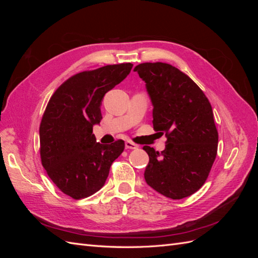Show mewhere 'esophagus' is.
Masks as SVG:
<instances>
[{
  "label": "esophagus",
  "instance_id": "esophagus-1",
  "mask_svg": "<svg viewBox=\"0 0 258 258\" xmlns=\"http://www.w3.org/2000/svg\"><path fill=\"white\" fill-rule=\"evenodd\" d=\"M124 147L128 148V150H137L138 145H136L135 143H132L130 141H126V142H124Z\"/></svg>",
  "mask_w": 258,
  "mask_h": 258
}]
</instances>
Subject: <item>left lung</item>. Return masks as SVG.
<instances>
[{
    "label": "left lung",
    "instance_id": "left-lung-1",
    "mask_svg": "<svg viewBox=\"0 0 258 258\" xmlns=\"http://www.w3.org/2000/svg\"><path fill=\"white\" fill-rule=\"evenodd\" d=\"M153 105V126L166 134L161 153L144 146L148 186L165 197L183 199L205 184L217 153L218 134L208 98L190 77L162 62L135 68Z\"/></svg>",
    "mask_w": 258,
    "mask_h": 258
}]
</instances>
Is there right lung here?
Instances as JSON below:
<instances>
[{
  "mask_svg": "<svg viewBox=\"0 0 258 258\" xmlns=\"http://www.w3.org/2000/svg\"><path fill=\"white\" fill-rule=\"evenodd\" d=\"M131 63L105 66L70 77L54 91L40 126L42 165L58 188L74 199L105 184L122 140L97 143L92 128L102 119L104 95L129 75Z\"/></svg>",
  "mask_w": 258,
  "mask_h": 258,
  "instance_id": "add662e5",
  "label": "right lung"
}]
</instances>
